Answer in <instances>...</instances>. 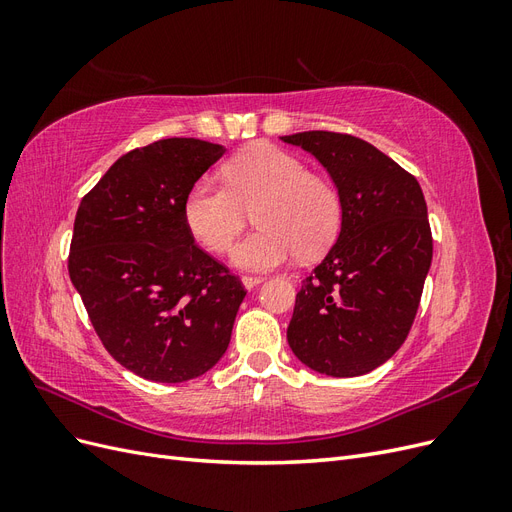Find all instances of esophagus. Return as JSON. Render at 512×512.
Returning a JSON list of instances; mask_svg holds the SVG:
<instances>
[{
  "mask_svg": "<svg viewBox=\"0 0 512 512\" xmlns=\"http://www.w3.org/2000/svg\"><path fill=\"white\" fill-rule=\"evenodd\" d=\"M241 282H243V286H245L247 290H250V288H254V286H258V284L262 282V277H260V275H243Z\"/></svg>",
  "mask_w": 512,
  "mask_h": 512,
  "instance_id": "esophagus-1",
  "label": "esophagus"
}]
</instances>
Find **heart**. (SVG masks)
Returning <instances> with one entry per match:
<instances>
[{
    "mask_svg": "<svg viewBox=\"0 0 512 512\" xmlns=\"http://www.w3.org/2000/svg\"><path fill=\"white\" fill-rule=\"evenodd\" d=\"M222 173L224 185L200 179L183 200V220L209 252L226 254L252 211L260 228L232 252L243 269H273L294 254L316 258L337 239L342 196L301 158L260 143L230 158Z\"/></svg>",
    "mask_w": 512,
    "mask_h": 512,
    "instance_id": "1",
    "label": "heart"
}]
</instances>
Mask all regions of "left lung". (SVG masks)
<instances>
[{"label": "left lung", "mask_w": 512, "mask_h": 512, "mask_svg": "<svg viewBox=\"0 0 512 512\" xmlns=\"http://www.w3.org/2000/svg\"><path fill=\"white\" fill-rule=\"evenodd\" d=\"M282 141L320 160L344 207L337 243L297 292L288 344L320 374L363 376L406 342L421 303L433 256L423 190L352 134L312 130Z\"/></svg>", "instance_id": "obj_1"}]
</instances>
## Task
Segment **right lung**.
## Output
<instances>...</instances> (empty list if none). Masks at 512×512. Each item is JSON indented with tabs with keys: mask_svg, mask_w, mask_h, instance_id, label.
I'll use <instances>...</instances> for the list:
<instances>
[{
	"mask_svg": "<svg viewBox=\"0 0 512 512\" xmlns=\"http://www.w3.org/2000/svg\"><path fill=\"white\" fill-rule=\"evenodd\" d=\"M224 151L198 138L132 149L76 211L70 280L108 354L145 380L198 378L228 348L247 290L183 220L185 196Z\"/></svg>",
	"mask_w": 512,
	"mask_h": 512,
	"instance_id": "right-lung-1",
	"label": "right lung"
}]
</instances>
